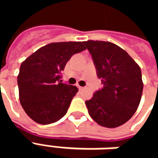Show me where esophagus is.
<instances>
[{
    "instance_id": "34e87169",
    "label": "esophagus",
    "mask_w": 158,
    "mask_h": 158,
    "mask_svg": "<svg viewBox=\"0 0 158 158\" xmlns=\"http://www.w3.org/2000/svg\"><path fill=\"white\" fill-rule=\"evenodd\" d=\"M78 88H79V89H84V87H82V86H79V85H78Z\"/></svg>"
}]
</instances>
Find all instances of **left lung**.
I'll use <instances>...</instances> for the list:
<instances>
[{
  "instance_id": "8db88e82",
  "label": "left lung",
  "mask_w": 158,
  "mask_h": 158,
  "mask_svg": "<svg viewBox=\"0 0 158 158\" xmlns=\"http://www.w3.org/2000/svg\"><path fill=\"white\" fill-rule=\"evenodd\" d=\"M92 56L97 77L103 87L85 104L99 125L116 128L132 118L143 90L141 70L127 52L113 43L83 42Z\"/></svg>"
}]
</instances>
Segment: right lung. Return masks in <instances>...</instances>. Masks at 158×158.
<instances>
[{
    "instance_id": "1",
    "label": "right lung",
    "mask_w": 158,
    "mask_h": 158,
    "mask_svg": "<svg viewBox=\"0 0 158 158\" xmlns=\"http://www.w3.org/2000/svg\"><path fill=\"white\" fill-rule=\"evenodd\" d=\"M83 42H56L43 46L22 62L18 76L19 101L35 122L52 123L65 115L75 85L62 83V72L73 55L85 50Z\"/></svg>"
}]
</instances>
